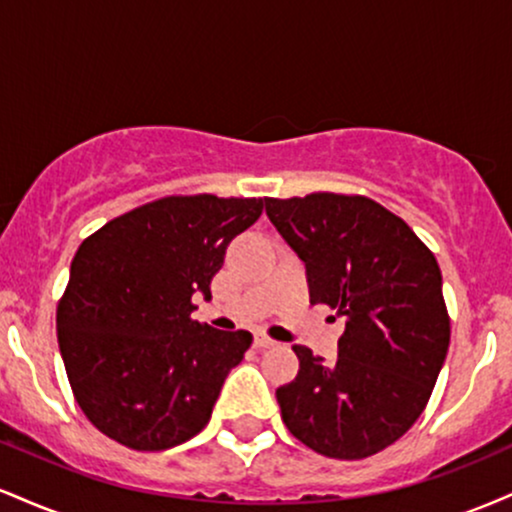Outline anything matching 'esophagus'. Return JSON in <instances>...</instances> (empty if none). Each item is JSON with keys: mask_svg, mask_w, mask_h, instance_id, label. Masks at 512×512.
<instances>
[{"mask_svg": "<svg viewBox=\"0 0 512 512\" xmlns=\"http://www.w3.org/2000/svg\"><path fill=\"white\" fill-rule=\"evenodd\" d=\"M274 344V339L264 337V334H255V349H272Z\"/></svg>", "mask_w": 512, "mask_h": 512, "instance_id": "obj_1", "label": "esophagus"}]
</instances>
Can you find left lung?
<instances>
[{"mask_svg":"<svg viewBox=\"0 0 512 512\" xmlns=\"http://www.w3.org/2000/svg\"><path fill=\"white\" fill-rule=\"evenodd\" d=\"M264 207L305 264L310 303L349 317L334 363L293 346L301 370L276 390L281 419L325 457L375 455L419 419L448 354L436 257L368 197L315 192Z\"/></svg>","mask_w":512,"mask_h":512,"instance_id":"left-lung-1","label":"left lung"}]
</instances>
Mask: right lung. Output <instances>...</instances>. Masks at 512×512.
I'll use <instances>...</instances> for the list:
<instances>
[{
	"label": "right lung",
	"mask_w": 512,
	"mask_h": 512,
	"mask_svg": "<svg viewBox=\"0 0 512 512\" xmlns=\"http://www.w3.org/2000/svg\"><path fill=\"white\" fill-rule=\"evenodd\" d=\"M262 199L163 197L108 221L76 250L57 305V342L76 402L132 450H166L211 419L252 334L192 320L233 238Z\"/></svg>",
	"instance_id": "1"
}]
</instances>
